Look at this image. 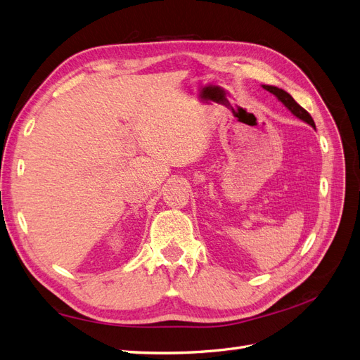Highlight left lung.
Segmentation results:
<instances>
[{
    "label": "left lung",
    "mask_w": 360,
    "mask_h": 360,
    "mask_svg": "<svg viewBox=\"0 0 360 360\" xmlns=\"http://www.w3.org/2000/svg\"><path fill=\"white\" fill-rule=\"evenodd\" d=\"M264 86V90H267V91H270L271 94H275L278 99L284 103L288 110L296 115L297 118H300V120H303V122H307L308 124H311L312 127H315V123H314V120H312V117L309 115V112L307 111V110H303V108L292 99V97L287 93V91H284L282 89H278V86H274V85H263Z\"/></svg>",
    "instance_id": "1"
}]
</instances>
